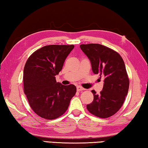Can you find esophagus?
<instances>
[{
    "label": "esophagus",
    "instance_id": "esophagus-1",
    "mask_svg": "<svg viewBox=\"0 0 148 148\" xmlns=\"http://www.w3.org/2000/svg\"><path fill=\"white\" fill-rule=\"evenodd\" d=\"M77 90L78 92H81V91H83V90H84L85 89L83 88H82L81 86H77Z\"/></svg>",
    "mask_w": 148,
    "mask_h": 148
}]
</instances>
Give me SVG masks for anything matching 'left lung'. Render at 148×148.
I'll use <instances>...</instances> for the list:
<instances>
[{
	"mask_svg": "<svg viewBox=\"0 0 148 148\" xmlns=\"http://www.w3.org/2000/svg\"><path fill=\"white\" fill-rule=\"evenodd\" d=\"M80 47L91 62L94 73L104 79L99 94L92 90L94 100L87 109L98 118L110 117L120 109L128 93L129 79L123 60L117 52L101 44H82Z\"/></svg>",
	"mask_w": 148,
	"mask_h": 148,
	"instance_id": "left-lung-1",
	"label": "left lung"
}]
</instances>
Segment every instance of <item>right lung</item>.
<instances>
[{
  "label": "right lung",
  "mask_w": 148,
  "mask_h": 148,
  "mask_svg": "<svg viewBox=\"0 0 148 148\" xmlns=\"http://www.w3.org/2000/svg\"><path fill=\"white\" fill-rule=\"evenodd\" d=\"M73 45H50L38 49L26 62L23 87L30 107L36 114L54 120L66 112L76 94L73 84L64 86L56 82V75Z\"/></svg>",
  "instance_id": "obj_1"
}]
</instances>
